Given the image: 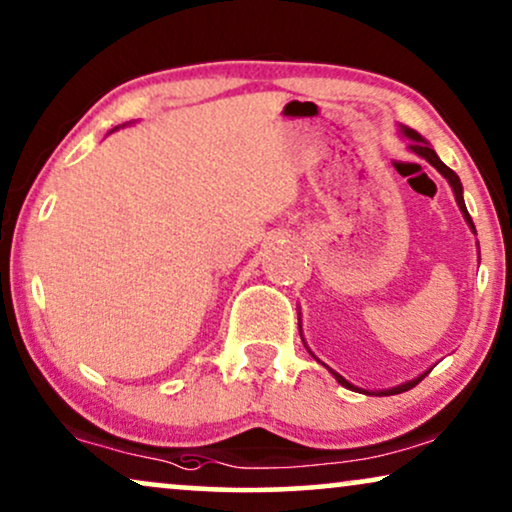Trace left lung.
Wrapping results in <instances>:
<instances>
[{
  "instance_id": "8db88e82",
  "label": "left lung",
  "mask_w": 512,
  "mask_h": 512,
  "mask_svg": "<svg viewBox=\"0 0 512 512\" xmlns=\"http://www.w3.org/2000/svg\"><path fill=\"white\" fill-rule=\"evenodd\" d=\"M401 132H403V134H406V136H408V139H410V146H408V148H410V150H413V153H415V155H420V157H422V160H427V162L431 164V167H434V169L438 171V174H441V176H445V178H448V183H450V187H452V192H455V199H457V204H459V208H462V213H464V218H466V222H469V225H471V229H473V232H475V225H473L471 215H469V211H466V204H464V197H462V183H459V176H457V174H455V171H452L450 167H445V164H443L441 160H438V155L434 153V150H431V148H429V143H427V141H424L420 134H417V132H413V129H408V127H403V129H401ZM311 355H313V352H311ZM331 373H334V376H336V380H338V383H341V385H345V387H350V390H359V387H355V385H350V383H348V380H345V378H341V376H338V373H336V371H331ZM427 373H429V371H427ZM427 373H424V376H427ZM424 376H420V378H417V380H410V383H406V385H399V387H394V390L380 392V394H399V392H406V390H410V387H415L417 383H420V380H422ZM359 392H364V394H371V392H366V390H359Z\"/></svg>"
}]
</instances>
